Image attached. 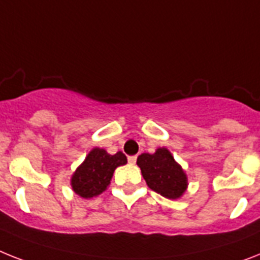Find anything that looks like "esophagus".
Masks as SVG:
<instances>
[{
  "label": "esophagus",
  "instance_id": "esophagus-1",
  "mask_svg": "<svg viewBox=\"0 0 260 260\" xmlns=\"http://www.w3.org/2000/svg\"><path fill=\"white\" fill-rule=\"evenodd\" d=\"M127 160H128V164H130V165H134L135 162H137V155H132V156H128V158H127Z\"/></svg>",
  "mask_w": 260,
  "mask_h": 260
}]
</instances>
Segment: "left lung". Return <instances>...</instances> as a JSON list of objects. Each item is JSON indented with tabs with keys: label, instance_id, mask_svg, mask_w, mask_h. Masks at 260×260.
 Instances as JSON below:
<instances>
[{
	"label": "left lung",
	"instance_id": "8db88e82",
	"mask_svg": "<svg viewBox=\"0 0 260 260\" xmlns=\"http://www.w3.org/2000/svg\"><path fill=\"white\" fill-rule=\"evenodd\" d=\"M146 183L165 198H179L187 187V177L174 160L167 149H158L154 154H141L137 159Z\"/></svg>",
	"mask_w": 260,
	"mask_h": 260
}]
</instances>
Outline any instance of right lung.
Wrapping results in <instances>:
<instances>
[{
	"mask_svg": "<svg viewBox=\"0 0 260 260\" xmlns=\"http://www.w3.org/2000/svg\"><path fill=\"white\" fill-rule=\"evenodd\" d=\"M126 164L127 158L122 151L110 155L104 149L95 147L73 174V190L82 198H93L100 195L110 184L115 169Z\"/></svg>",
	"mask_w": 260,
	"mask_h": 260,
	"instance_id": "add662e5",
	"label": "right lung"
}]
</instances>
